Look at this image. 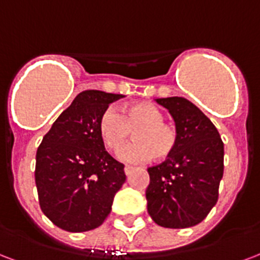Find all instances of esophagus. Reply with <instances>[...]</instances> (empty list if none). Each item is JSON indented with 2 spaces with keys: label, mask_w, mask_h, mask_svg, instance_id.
<instances>
[{
  "label": "esophagus",
  "mask_w": 260,
  "mask_h": 260,
  "mask_svg": "<svg viewBox=\"0 0 260 260\" xmlns=\"http://www.w3.org/2000/svg\"><path fill=\"white\" fill-rule=\"evenodd\" d=\"M133 171H134V168H133V167H130V166L124 167V174H126V176H128V175L132 174Z\"/></svg>",
  "instance_id": "obj_1"
}]
</instances>
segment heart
<instances>
[{
	"label": "heart",
	"instance_id": "heart-1",
	"mask_svg": "<svg viewBox=\"0 0 260 260\" xmlns=\"http://www.w3.org/2000/svg\"><path fill=\"white\" fill-rule=\"evenodd\" d=\"M134 132L136 142L120 150L119 158L127 162H145L154 156L170 157L176 148L178 133L164 122V114L148 102L132 103L120 108H108L99 120V134L111 152H118Z\"/></svg>",
	"mask_w": 260,
	"mask_h": 260
}]
</instances>
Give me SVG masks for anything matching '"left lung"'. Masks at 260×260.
<instances>
[{
  "mask_svg": "<svg viewBox=\"0 0 260 260\" xmlns=\"http://www.w3.org/2000/svg\"><path fill=\"white\" fill-rule=\"evenodd\" d=\"M156 102L174 118L178 142L166 161L148 168V213L164 228H190L205 220L217 203L224 144L212 120L187 99Z\"/></svg>",
  "mask_w": 260,
  "mask_h": 260,
  "instance_id": "obj_1",
  "label": "left lung"
}]
</instances>
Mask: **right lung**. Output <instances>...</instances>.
Wrapping results in <instances>:
<instances>
[{
  "instance_id": "1",
  "label": "right lung",
  "mask_w": 260,
  "mask_h": 260,
  "mask_svg": "<svg viewBox=\"0 0 260 260\" xmlns=\"http://www.w3.org/2000/svg\"><path fill=\"white\" fill-rule=\"evenodd\" d=\"M123 94L84 90L58 116L36 152L35 183L44 216L68 232L100 226L126 180L99 134L108 104Z\"/></svg>"
}]
</instances>
